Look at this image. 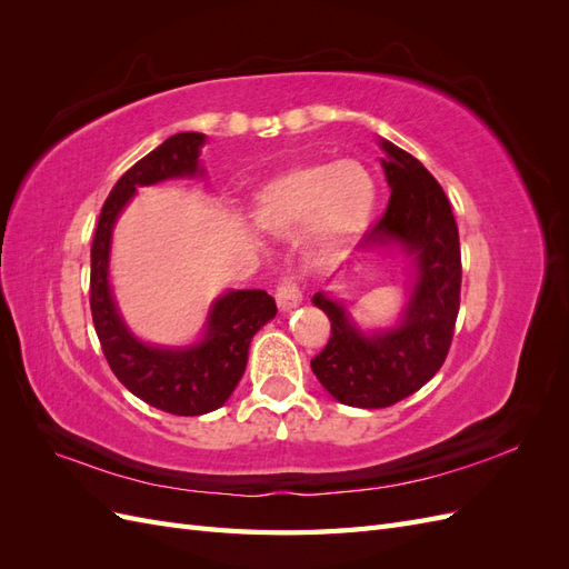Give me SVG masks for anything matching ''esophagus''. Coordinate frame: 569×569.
Instances as JSON below:
<instances>
[{
  "label": "esophagus",
  "mask_w": 569,
  "mask_h": 569,
  "mask_svg": "<svg viewBox=\"0 0 569 569\" xmlns=\"http://www.w3.org/2000/svg\"><path fill=\"white\" fill-rule=\"evenodd\" d=\"M274 301H278L280 311L287 313V311H295L297 306H301L303 295H301L299 284L289 278V280H284V282L278 287V295H274Z\"/></svg>",
  "instance_id": "34e87169"
}]
</instances>
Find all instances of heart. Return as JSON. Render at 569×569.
<instances>
[{
    "label": "heart",
    "mask_w": 569,
    "mask_h": 569,
    "mask_svg": "<svg viewBox=\"0 0 569 569\" xmlns=\"http://www.w3.org/2000/svg\"><path fill=\"white\" fill-rule=\"evenodd\" d=\"M377 206V182L356 159L289 168L266 182L251 201L256 228L291 237L308 226L313 244L332 251L363 234Z\"/></svg>",
    "instance_id": "1"
}]
</instances>
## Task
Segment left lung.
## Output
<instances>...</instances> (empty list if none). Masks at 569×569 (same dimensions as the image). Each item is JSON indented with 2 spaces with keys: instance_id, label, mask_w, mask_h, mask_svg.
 Wrapping results in <instances>:
<instances>
[{
  "instance_id": "1",
  "label": "left lung",
  "mask_w": 569,
  "mask_h": 569,
  "mask_svg": "<svg viewBox=\"0 0 569 569\" xmlns=\"http://www.w3.org/2000/svg\"><path fill=\"white\" fill-rule=\"evenodd\" d=\"M380 147L391 197L360 239L358 261L372 251L408 258L410 291L399 322L363 330L343 301L325 291L313 297L332 337L311 368L332 399L353 408L393 406L432 380L449 353L460 306V242L449 199L416 157L382 137Z\"/></svg>"
}]
</instances>
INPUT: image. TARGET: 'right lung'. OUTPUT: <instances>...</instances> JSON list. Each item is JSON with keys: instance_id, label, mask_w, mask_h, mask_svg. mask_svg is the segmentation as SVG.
Wrapping results in <instances>:
<instances>
[{"instance_id": "add662e5", "label": "right lung", "mask_w": 569, "mask_h": 569, "mask_svg": "<svg viewBox=\"0 0 569 569\" xmlns=\"http://www.w3.org/2000/svg\"><path fill=\"white\" fill-rule=\"evenodd\" d=\"M203 144L201 132H178L137 161L113 184L92 239L90 308L101 349L113 375L137 399L173 416H203L226 403L247 370L253 335L278 313L274 299L263 289H230L211 303L194 343L159 347L137 339L118 311L109 261L120 213L137 194V187L203 178L206 170L199 163Z\"/></svg>"}]
</instances>
